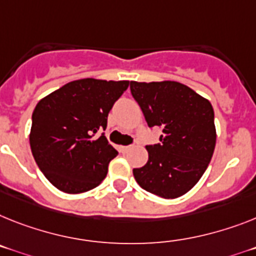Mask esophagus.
I'll use <instances>...</instances> for the list:
<instances>
[{
  "mask_svg": "<svg viewBox=\"0 0 256 256\" xmlns=\"http://www.w3.org/2000/svg\"><path fill=\"white\" fill-rule=\"evenodd\" d=\"M132 148H134V146H122L121 151L122 152H128V151H132Z\"/></svg>",
  "mask_w": 256,
  "mask_h": 256,
  "instance_id": "obj_1",
  "label": "esophagus"
}]
</instances>
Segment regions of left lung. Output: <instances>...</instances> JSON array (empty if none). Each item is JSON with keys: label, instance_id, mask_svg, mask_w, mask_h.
<instances>
[{"label": "left lung", "instance_id": "obj_1", "mask_svg": "<svg viewBox=\"0 0 256 256\" xmlns=\"http://www.w3.org/2000/svg\"><path fill=\"white\" fill-rule=\"evenodd\" d=\"M130 90L148 126L162 128L160 143L146 146L147 164L132 169L135 180L158 196H182L204 174L214 154L216 128L211 102L173 80L130 82Z\"/></svg>", "mask_w": 256, "mask_h": 256}]
</instances>
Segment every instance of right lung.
Listing matches in <instances>:
<instances>
[{
    "instance_id": "1",
    "label": "right lung",
    "mask_w": 256,
    "mask_h": 256,
    "mask_svg": "<svg viewBox=\"0 0 256 256\" xmlns=\"http://www.w3.org/2000/svg\"><path fill=\"white\" fill-rule=\"evenodd\" d=\"M128 80L86 78L70 82L45 96L32 113L30 144L49 182L68 194L86 192L104 181L118 154L105 138L112 106Z\"/></svg>"
}]
</instances>
